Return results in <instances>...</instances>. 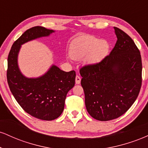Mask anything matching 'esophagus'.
I'll return each instance as SVG.
<instances>
[{"instance_id":"esophagus-1","label":"esophagus","mask_w":148,"mask_h":148,"mask_svg":"<svg viewBox=\"0 0 148 148\" xmlns=\"http://www.w3.org/2000/svg\"><path fill=\"white\" fill-rule=\"evenodd\" d=\"M75 81H76V84H80V83H81V77L79 76H76Z\"/></svg>"}]
</instances>
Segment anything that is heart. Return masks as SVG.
<instances>
[{
  "label": "heart",
  "instance_id": "obj_1",
  "mask_svg": "<svg viewBox=\"0 0 148 148\" xmlns=\"http://www.w3.org/2000/svg\"><path fill=\"white\" fill-rule=\"evenodd\" d=\"M109 45L106 40H100L92 35H82L73 40L69 54L72 59L81 60L86 58L88 64H95L106 56Z\"/></svg>",
  "mask_w": 148,
  "mask_h": 148
}]
</instances>
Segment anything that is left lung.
I'll list each match as a JSON object with an SVG mask.
<instances>
[{"mask_svg": "<svg viewBox=\"0 0 148 148\" xmlns=\"http://www.w3.org/2000/svg\"><path fill=\"white\" fill-rule=\"evenodd\" d=\"M114 48L101 62L80 69L86 109L93 118L108 121L128 111L142 84L140 51L131 37L114 27Z\"/></svg>", "mask_w": 148, "mask_h": 148, "instance_id": "left-lung-1", "label": "left lung"}]
</instances>
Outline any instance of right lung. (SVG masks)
<instances>
[{"instance_id": "1", "label": "right lung", "mask_w": 148, "mask_h": 148, "mask_svg": "<svg viewBox=\"0 0 148 148\" xmlns=\"http://www.w3.org/2000/svg\"><path fill=\"white\" fill-rule=\"evenodd\" d=\"M54 32L42 26L27 30L14 42L8 58L7 79L10 91L26 113L43 120H55L62 114L67 92L75 84L76 72H64L53 64L44 75L28 78L18 68V55L22 45Z\"/></svg>"}]
</instances>
